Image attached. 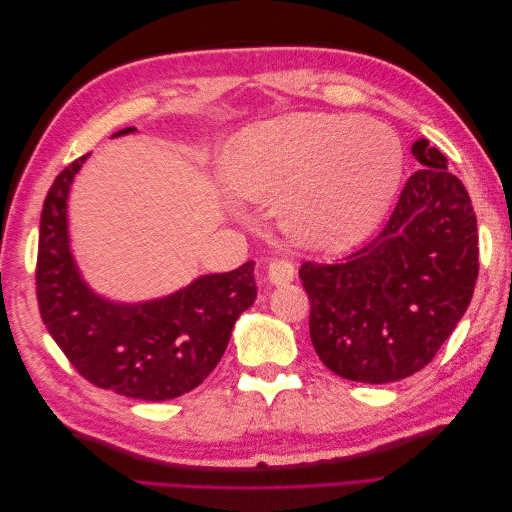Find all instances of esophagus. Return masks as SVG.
Returning a JSON list of instances; mask_svg holds the SVG:
<instances>
[{"label": "esophagus", "instance_id": "esophagus-1", "mask_svg": "<svg viewBox=\"0 0 512 512\" xmlns=\"http://www.w3.org/2000/svg\"><path fill=\"white\" fill-rule=\"evenodd\" d=\"M294 273H297V267H294V262L288 258H275L267 267V277L273 286L290 284L294 280Z\"/></svg>", "mask_w": 512, "mask_h": 512}]
</instances>
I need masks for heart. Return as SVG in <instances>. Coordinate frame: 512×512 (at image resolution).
I'll return each instance as SVG.
<instances>
[{
  "label": "heart",
  "mask_w": 512,
  "mask_h": 512,
  "mask_svg": "<svg viewBox=\"0 0 512 512\" xmlns=\"http://www.w3.org/2000/svg\"><path fill=\"white\" fill-rule=\"evenodd\" d=\"M222 173L250 203L282 205L292 237L344 250L382 220L399 183L401 147L378 119L294 113L247 128Z\"/></svg>",
  "instance_id": "b5f03b06"
}]
</instances>
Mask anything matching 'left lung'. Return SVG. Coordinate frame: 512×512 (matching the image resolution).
<instances>
[{
  "label": "left lung",
  "mask_w": 512,
  "mask_h": 512,
  "mask_svg": "<svg viewBox=\"0 0 512 512\" xmlns=\"http://www.w3.org/2000/svg\"><path fill=\"white\" fill-rule=\"evenodd\" d=\"M380 235L335 265L303 262L309 337L333 374L365 384L421 371L466 314L478 277L472 200L427 138Z\"/></svg>",
  "instance_id": "obj_1"
}]
</instances>
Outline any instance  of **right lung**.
Instances as JSON below:
<instances>
[{"label":"right lung","instance_id":"add662e5","mask_svg":"<svg viewBox=\"0 0 512 512\" xmlns=\"http://www.w3.org/2000/svg\"><path fill=\"white\" fill-rule=\"evenodd\" d=\"M136 132L119 130L113 136ZM89 153L46 194L36 265L42 322L79 374L117 395L164 401L190 393L220 363L237 318L256 301L254 260L200 275L168 297L115 303L91 290L70 252L68 192Z\"/></svg>","mask_w":512,"mask_h":512}]
</instances>
